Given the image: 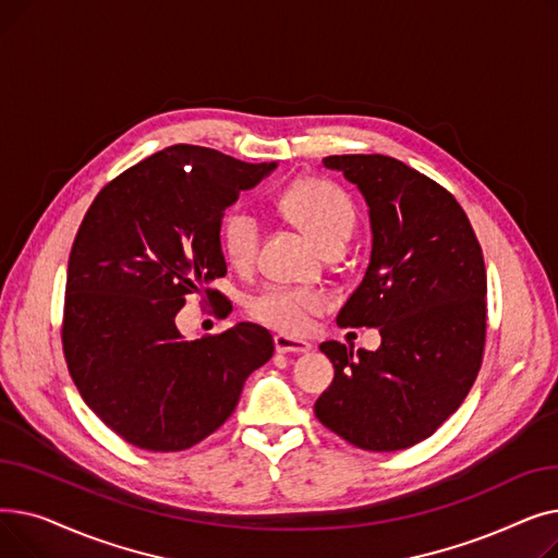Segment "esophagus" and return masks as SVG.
Masks as SVG:
<instances>
[{
    "mask_svg": "<svg viewBox=\"0 0 558 558\" xmlns=\"http://www.w3.org/2000/svg\"><path fill=\"white\" fill-rule=\"evenodd\" d=\"M274 343H276L278 353H310V348H312L307 341L287 337V335H276Z\"/></svg>",
    "mask_w": 558,
    "mask_h": 558,
    "instance_id": "obj_1",
    "label": "esophagus"
}]
</instances>
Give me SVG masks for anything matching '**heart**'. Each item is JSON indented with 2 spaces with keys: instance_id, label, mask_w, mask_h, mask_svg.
Listing matches in <instances>:
<instances>
[{
  "instance_id": "b5f03b06",
  "label": "heart",
  "mask_w": 558,
  "mask_h": 558,
  "mask_svg": "<svg viewBox=\"0 0 558 558\" xmlns=\"http://www.w3.org/2000/svg\"><path fill=\"white\" fill-rule=\"evenodd\" d=\"M280 213L299 226L320 248L332 251L348 244L355 228V208L350 198L332 183L303 179L291 185L280 198ZM221 248L232 264H248L259 242L257 217L248 210H230L221 219ZM320 307L312 291L271 289L251 303V314L271 328L299 332L307 324V314Z\"/></svg>"
}]
</instances>
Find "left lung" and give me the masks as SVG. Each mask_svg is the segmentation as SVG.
Wrapping results in <instances>:
<instances>
[{
  "label": "left lung",
  "mask_w": 558,
  "mask_h": 558,
  "mask_svg": "<svg viewBox=\"0 0 558 558\" xmlns=\"http://www.w3.org/2000/svg\"><path fill=\"white\" fill-rule=\"evenodd\" d=\"M371 219V259L337 314L343 328H377V350L320 343L335 366L316 418L371 452L421 444L471 391L486 337V269L454 196L389 156H328Z\"/></svg>",
  "instance_id": "obj_1"
}]
</instances>
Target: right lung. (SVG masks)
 <instances>
[{
  "instance_id": "right-lung-1",
  "label": "right lung",
  "mask_w": 558,
  "mask_h": 558,
  "mask_svg": "<svg viewBox=\"0 0 558 558\" xmlns=\"http://www.w3.org/2000/svg\"><path fill=\"white\" fill-rule=\"evenodd\" d=\"M278 162L173 144L108 183L68 264L63 350L85 404L124 441L179 452L219 429L274 355L255 324L185 339L175 314L226 276L221 219Z\"/></svg>"
}]
</instances>
